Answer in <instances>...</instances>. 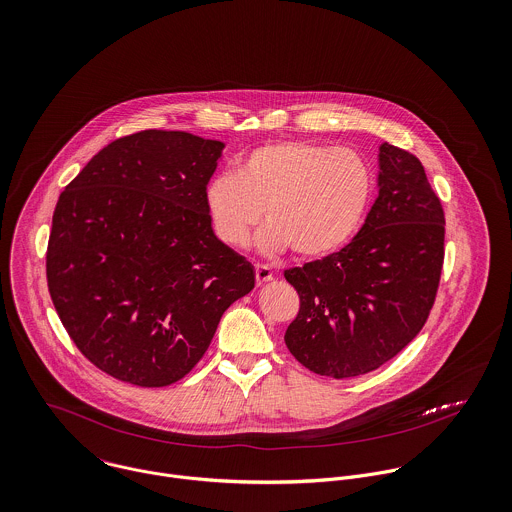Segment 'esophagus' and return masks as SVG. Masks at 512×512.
<instances>
[{
	"label": "esophagus",
	"mask_w": 512,
	"mask_h": 512,
	"mask_svg": "<svg viewBox=\"0 0 512 512\" xmlns=\"http://www.w3.org/2000/svg\"><path fill=\"white\" fill-rule=\"evenodd\" d=\"M255 279H257V285H265V283L273 281V271L267 265H257L255 267Z\"/></svg>",
	"instance_id": "esophagus-1"
}]
</instances>
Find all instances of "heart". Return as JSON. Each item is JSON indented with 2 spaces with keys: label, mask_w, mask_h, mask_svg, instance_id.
Instances as JSON below:
<instances>
[{
  "label": "heart",
  "mask_w": 512,
  "mask_h": 512,
  "mask_svg": "<svg viewBox=\"0 0 512 512\" xmlns=\"http://www.w3.org/2000/svg\"><path fill=\"white\" fill-rule=\"evenodd\" d=\"M374 192V168L360 152L281 140L249 152L237 174L211 178L205 207L225 245H245L265 213L261 251L277 255L293 247L301 259H322L356 237Z\"/></svg>",
  "instance_id": "1"
}]
</instances>
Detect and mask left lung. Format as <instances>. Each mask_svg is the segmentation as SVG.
<instances>
[{
  "label": "left lung",
  "instance_id": "1",
  "mask_svg": "<svg viewBox=\"0 0 512 512\" xmlns=\"http://www.w3.org/2000/svg\"><path fill=\"white\" fill-rule=\"evenodd\" d=\"M445 215L421 162L384 142L378 198L338 253L285 271L301 308L285 332L291 354L314 374H368L423 328L443 267Z\"/></svg>",
  "mask_w": 512,
  "mask_h": 512
}]
</instances>
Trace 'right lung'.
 <instances>
[{"label":"right lung","mask_w":512,"mask_h":512,"mask_svg":"<svg viewBox=\"0 0 512 512\" xmlns=\"http://www.w3.org/2000/svg\"><path fill=\"white\" fill-rule=\"evenodd\" d=\"M223 146L142 130L104 146L59 196L51 301L83 356L120 382L182 380L221 314L255 287L253 265L215 237L205 207Z\"/></svg>","instance_id":"1"}]
</instances>
